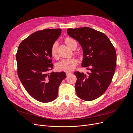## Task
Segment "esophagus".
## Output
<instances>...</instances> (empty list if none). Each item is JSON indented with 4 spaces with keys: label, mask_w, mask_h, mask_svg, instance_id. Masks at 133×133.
<instances>
[{
    "label": "esophagus",
    "mask_w": 133,
    "mask_h": 133,
    "mask_svg": "<svg viewBox=\"0 0 133 133\" xmlns=\"http://www.w3.org/2000/svg\"><path fill=\"white\" fill-rule=\"evenodd\" d=\"M71 73V72H68V71H67V72H66V75L67 76H69V75H70Z\"/></svg>",
    "instance_id": "esophagus-1"
}]
</instances>
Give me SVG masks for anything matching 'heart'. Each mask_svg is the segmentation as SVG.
<instances>
[{
    "label": "heart",
    "mask_w": 133,
    "mask_h": 133,
    "mask_svg": "<svg viewBox=\"0 0 133 133\" xmlns=\"http://www.w3.org/2000/svg\"><path fill=\"white\" fill-rule=\"evenodd\" d=\"M75 41L70 37H67L65 39V43L69 48H70L72 44ZM58 44L57 42H55L51 47V54L54 58L57 57ZM78 64V60L75 58L64 59L60 61L56 65L58 70L65 71H70L74 70Z\"/></svg>",
    "instance_id": "obj_1"
}]
</instances>
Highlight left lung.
Wrapping results in <instances>:
<instances>
[{
    "label": "left lung",
    "mask_w": 133,
    "mask_h": 133,
    "mask_svg": "<svg viewBox=\"0 0 133 133\" xmlns=\"http://www.w3.org/2000/svg\"><path fill=\"white\" fill-rule=\"evenodd\" d=\"M67 33L82 46L81 65L89 70L86 74L74 72L77 95L84 101H92L105 92L112 81L116 67L115 49L105 34L89 27L68 29Z\"/></svg>",
    "instance_id": "8db88e82"
}]
</instances>
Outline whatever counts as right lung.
<instances>
[{
  "mask_svg": "<svg viewBox=\"0 0 133 133\" xmlns=\"http://www.w3.org/2000/svg\"><path fill=\"white\" fill-rule=\"evenodd\" d=\"M61 33V29L37 31L23 39L18 47V77L28 93L41 102L55 100L59 85L66 77L64 71L49 72L53 68L51 49Z\"/></svg>",
  "mask_w": 133,
  "mask_h": 133,
  "instance_id": "right-lung-1",
  "label": "right lung"
}]
</instances>
